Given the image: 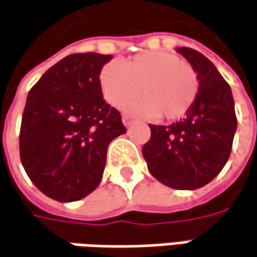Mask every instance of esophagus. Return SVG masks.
I'll return each instance as SVG.
<instances>
[{"instance_id": "obj_1", "label": "esophagus", "mask_w": 257, "mask_h": 257, "mask_svg": "<svg viewBox=\"0 0 257 257\" xmlns=\"http://www.w3.org/2000/svg\"><path fill=\"white\" fill-rule=\"evenodd\" d=\"M122 120H123V125H125V126H131V125L135 122V119L131 116V115H126V113L122 115Z\"/></svg>"}]
</instances>
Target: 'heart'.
I'll list each match as a JSON object with an SVG mask.
<instances>
[{
    "instance_id": "b5f03b06",
    "label": "heart",
    "mask_w": 257,
    "mask_h": 257,
    "mask_svg": "<svg viewBox=\"0 0 257 257\" xmlns=\"http://www.w3.org/2000/svg\"><path fill=\"white\" fill-rule=\"evenodd\" d=\"M100 84L109 103L150 117L177 120L187 115L198 95L195 70L181 57L165 51H145L125 64L110 62L100 72Z\"/></svg>"
}]
</instances>
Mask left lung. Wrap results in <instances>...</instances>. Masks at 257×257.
I'll use <instances>...</instances> for the list:
<instances>
[{
    "label": "left lung",
    "mask_w": 257,
    "mask_h": 257,
    "mask_svg": "<svg viewBox=\"0 0 257 257\" xmlns=\"http://www.w3.org/2000/svg\"><path fill=\"white\" fill-rule=\"evenodd\" d=\"M198 77V95L187 116L168 126L150 125L142 148L150 173L175 190L208 184L229 160L237 126L229 83L216 66L197 50L177 49Z\"/></svg>",
    "instance_id": "1"
}]
</instances>
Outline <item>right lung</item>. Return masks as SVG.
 I'll return each instance as SVG.
<instances>
[{
  "instance_id": "add662e5",
  "label": "right lung",
  "mask_w": 257,
  "mask_h": 257,
  "mask_svg": "<svg viewBox=\"0 0 257 257\" xmlns=\"http://www.w3.org/2000/svg\"><path fill=\"white\" fill-rule=\"evenodd\" d=\"M110 60V54H70L28 92L20 129L21 164L33 184L60 203L95 190L110 141L126 132L119 110L102 95L99 74Z\"/></svg>"
}]
</instances>
